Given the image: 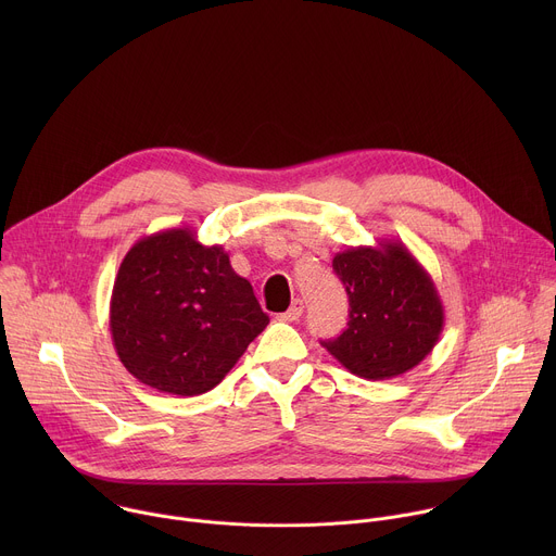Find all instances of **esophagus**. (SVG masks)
<instances>
[{
	"label": "esophagus",
	"mask_w": 556,
	"mask_h": 556,
	"mask_svg": "<svg viewBox=\"0 0 556 556\" xmlns=\"http://www.w3.org/2000/svg\"><path fill=\"white\" fill-rule=\"evenodd\" d=\"M301 314H303V301L294 299L292 305L281 314V321H299Z\"/></svg>",
	"instance_id": "34e87169"
}]
</instances>
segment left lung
I'll return each mask as SVG.
<instances>
[{"mask_svg": "<svg viewBox=\"0 0 556 556\" xmlns=\"http://www.w3.org/2000/svg\"><path fill=\"white\" fill-rule=\"evenodd\" d=\"M332 268L350 296L341 337L321 345L367 380L414 369L435 348L444 307L433 279L403 242H380L337 253Z\"/></svg>", "mask_w": 556, "mask_h": 556, "instance_id": "1", "label": "left lung"}]
</instances>
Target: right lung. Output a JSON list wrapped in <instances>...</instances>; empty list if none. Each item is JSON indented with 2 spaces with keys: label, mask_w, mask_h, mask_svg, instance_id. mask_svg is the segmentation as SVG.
I'll list each match as a JSON object with an SVG mask.
<instances>
[{
  "label": "right lung",
  "mask_w": 556,
  "mask_h": 556,
  "mask_svg": "<svg viewBox=\"0 0 556 556\" xmlns=\"http://www.w3.org/2000/svg\"><path fill=\"white\" fill-rule=\"evenodd\" d=\"M266 326L268 314L228 253L200 244L189 228L142 237L118 268L110 301L116 354L163 393L213 389Z\"/></svg>",
  "instance_id": "obj_1"
}]
</instances>
